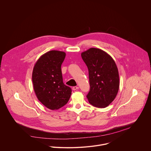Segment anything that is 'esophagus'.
I'll list each match as a JSON object with an SVG mask.
<instances>
[{
    "instance_id": "34e87169",
    "label": "esophagus",
    "mask_w": 151,
    "mask_h": 151,
    "mask_svg": "<svg viewBox=\"0 0 151 151\" xmlns=\"http://www.w3.org/2000/svg\"><path fill=\"white\" fill-rule=\"evenodd\" d=\"M77 89H78V86H75L73 87V90H74V91L77 90Z\"/></svg>"
}]
</instances>
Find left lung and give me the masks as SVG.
<instances>
[{"mask_svg":"<svg viewBox=\"0 0 151 151\" xmlns=\"http://www.w3.org/2000/svg\"><path fill=\"white\" fill-rule=\"evenodd\" d=\"M88 69L90 90L86 98L96 108L109 106L119 89V75L113 58L105 51L91 47L81 53Z\"/></svg>","mask_w":151,"mask_h":151,"instance_id":"8db88e82","label":"left lung"}]
</instances>
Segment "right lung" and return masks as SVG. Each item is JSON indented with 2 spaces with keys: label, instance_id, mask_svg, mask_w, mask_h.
Here are the masks:
<instances>
[{
  "label": "right lung",
  "instance_id": "right-lung-1",
  "mask_svg": "<svg viewBox=\"0 0 151 151\" xmlns=\"http://www.w3.org/2000/svg\"><path fill=\"white\" fill-rule=\"evenodd\" d=\"M65 53L50 50L42 55L34 67L32 80L38 100L50 110H58L68 102L71 89L63 81L61 65Z\"/></svg>",
  "mask_w": 151,
  "mask_h": 151
}]
</instances>
